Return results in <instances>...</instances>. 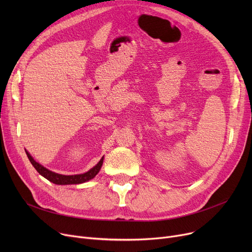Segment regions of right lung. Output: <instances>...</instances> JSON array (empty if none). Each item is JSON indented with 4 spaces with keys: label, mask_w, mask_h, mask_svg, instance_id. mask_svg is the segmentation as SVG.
<instances>
[{
    "label": "right lung",
    "mask_w": 252,
    "mask_h": 252,
    "mask_svg": "<svg viewBox=\"0 0 252 252\" xmlns=\"http://www.w3.org/2000/svg\"><path fill=\"white\" fill-rule=\"evenodd\" d=\"M25 152H26V155H28V157H29L31 163L36 169L37 173L41 176H43L44 178H46L48 181L54 183L56 185L82 184V183H85L87 181L92 180L93 178H95L96 175L99 173V170L101 169V166H102L103 160H104V156H103L100 159V161L94 167L91 168L89 171H87V173H85V174L73 175V176H64V175L56 174V173H54V171H51L48 168L44 167L43 165H41L38 162H36L28 151L25 150Z\"/></svg>",
    "instance_id": "add662e5"
}]
</instances>
